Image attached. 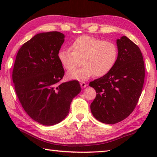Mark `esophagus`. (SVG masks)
<instances>
[{"label": "esophagus", "mask_w": 157, "mask_h": 157, "mask_svg": "<svg viewBox=\"0 0 157 157\" xmlns=\"http://www.w3.org/2000/svg\"><path fill=\"white\" fill-rule=\"evenodd\" d=\"M80 86H81V87H82V88H84L86 87V86H87V84H86V82H82L80 83Z\"/></svg>", "instance_id": "obj_1"}]
</instances>
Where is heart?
Returning a JSON list of instances; mask_svg holds the SVG:
<instances>
[{
    "label": "heart",
    "mask_w": 157,
    "mask_h": 157,
    "mask_svg": "<svg viewBox=\"0 0 157 157\" xmlns=\"http://www.w3.org/2000/svg\"><path fill=\"white\" fill-rule=\"evenodd\" d=\"M71 49H61L58 59L62 66L69 71V79L85 81L94 75L102 76L110 71L115 65L118 55L117 46L111 41H103L92 36H82L73 41ZM83 66L73 71L80 64Z\"/></svg>",
    "instance_id": "heart-1"
}]
</instances>
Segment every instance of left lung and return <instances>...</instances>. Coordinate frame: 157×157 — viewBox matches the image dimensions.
<instances>
[{
	"label": "left lung",
	"instance_id": "obj_1",
	"mask_svg": "<svg viewBox=\"0 0 157 157\" xmlns=\"http://www.w3.org/2000/svg\"><path fill=\"white\" fill-rule=\"evenodd\" d=\"M117 59L104 76L91 82L96 96L90 105L93 116L103 123L120 122L134 111L144 84V63L140 49L123 36L117 40Z\"/></svg>",
	"mask_w": 157,
	"mask_h": 157
}]
</instances>
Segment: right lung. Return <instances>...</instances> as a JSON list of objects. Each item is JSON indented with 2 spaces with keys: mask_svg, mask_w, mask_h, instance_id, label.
<instances>
[{
  "mask_svg": "<svg viewBox=\"0 0 157 157\" xmlns=\"http://www.w3.org/2000/svg\"><path fill=\"white\" fill-rule=\"evenodd\" d=\"M59 32L40 33L26 42L17 54L13 82L28 115L44 125L59 123L82 89L78 81L58 83L64 75L58 52L65 41Z\"/></svg>",
  "mask_w": 157,
  "mask_h": 157,
  "instance_id": "right-lung-1",
  "label": "right lung"
}]
</instances>
